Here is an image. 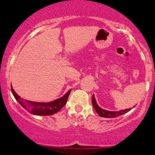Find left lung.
I'll return each mask as SVG.
<instances>
[{"instance_id":"1","label":"left lung","mask_w":155,"mask_h":155,"mask_svg":"<svg viewBox=\"0 0 155 155\" xmlns=\"http://www.w3.org/2000/svg\"><path fill=\"white\" fill-rule=\"evenodd\" d=\"M92 104H93V107L94 108L95 111L97 112L98 115L101 117H104V118H115V117H118L119 115H123V114H125L128 111L130 110V109H124V110L115 111V112H111V111L105 110V109H102V108H101L97 105V104L96 102V100H95L94 95L92 96Z\"/></svg>"}]
</instances>
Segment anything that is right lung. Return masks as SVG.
<instances>
[{
    "label": "right lung",
    "instance_id": "right-lung-1",
    "mask_svg": "<svg viewBox=\"0 0 155 155\" xmlns=\"http://www.w3.org/2000/svg\"><path fill=\"white\" fill-rule=\"evenodd\" d=\"M11 91L14 97L19 103L20 105L31 114L36 115H51L60 111V109L66 104L71 90L68 91L66 94L62 97L49 103L33 102L25 100L15 93L12 87H11Z\"/></svg>",
    "mask_w": 155,
    "mask_h": 155
}]
</instances>
